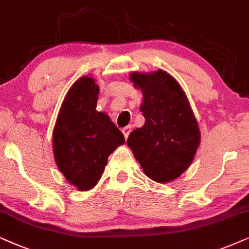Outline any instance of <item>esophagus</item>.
<instances>
[{"instance_id": "obj_1", "label": "esophagus", "mask_w": 249, "mask_h": 249, "mask_svg": "<svg viewBox=\"0 0 249 249\" xmlns=\"http://www.w3.org/2000/svg\"><path fill=\"white\" fill-rule=\"evenodd\" d=\"M122 131H123V134H124L125 139H127L128 135H130V133H131V131H132V127L131 126H126V127L123 128Z\"/></svg>"}]
</instances>
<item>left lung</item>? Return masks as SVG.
Segmentation results:
<instances>
[{"instance_id": "1", "label": "left lung", "mask_w": 249, "mask_h": 249, "mask_svg": "<svg viewBox=\"0 0 249 249\" xmlns=\"http://www.w3.org/2000/svg\"><path fill=\"white\" fill-rule=\"evenodd\" d=\"M134 88L143 99L140 111L145 122L128 135L144 174L158 183L178 178L190 166L200 143V131L184 91L167 71H133Z\"/></svg>"}]
</instances>
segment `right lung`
Masks as SVG:
<instances>
[{
	"instance_id": "right-lung-1",
	"label": "right lung",
	"mask_w": 249,
	"mask_h": 249,
	"mask_svg": "<svg viewBox=\"0 0 249 249\" xmlns=\"http://www.w3.org/2000/svg\"><path fill=\"white\" fill-rule=\"evenodd\" d=\"M99 90L93 77L77 79L66 94L53 128L55 164L79 191L97 185L109 155L125 143L109 116L97 111Z\"/></svg>"
}]
</instances>
